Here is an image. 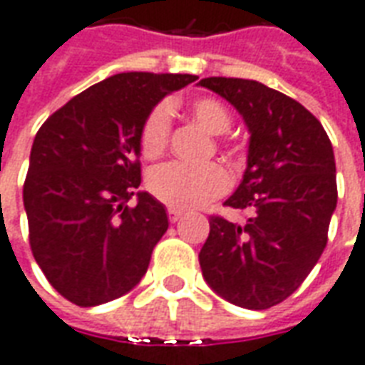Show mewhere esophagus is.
Here are the masks:
<instances>
[{
	"mask_svg": "<svg viewBox=\"0 0 365 365\" xmlns=\"http://www.w3.org/2000/svg\"><path fill=\"white\" fill-rule=\"evenodd\" d=\"M182 210H178V209H168V220L170 222H178L180 218H182Z\"/></svg>",
	"mask_w": 365,
	"mask_h": 365,
	"instance_id": "esophagus-1",
	"label": "esophagus"
}]
</instances>
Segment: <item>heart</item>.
<instances>
[{"label":"heart","instance_id":"obj_1","mask_svg":"<svg viewBox=\"0 0 365 365\" xmlns=\"http://www.w3.org/2000/svg\"><path fill=\"white\" fill-rule=\"evenodd\" d=\"M191 115L209 133L222 135L230 129L232 118L222 102L210 96L195 98L190 104ZM172 129V106L158 102L148 112L139 133V147L145 158H158L166 150ZM230 187V175L220 164L190 166L170 162L148 175L150 193L172 209H195L217 199Z\"/></svg>","mask_w":365,"mask_h":365}]
</instances>
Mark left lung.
I'll list each match as a JSON object with an SVG mask.
<instances>
[{"mask_svg": "<svg viewBox=\"0 0 365 365\" xmlns=\"http://www.w3.org/2000/svg\"><path fill=\"white\" fill-rule=\"evenodd\" d=\"M250 129L247 168L226 207L245 222L210 217L199 253L207 284L230 304L269 309L312 272L336 209L333 145L315 115L290 96L247 79L207 77Z\"/></svg>", "mask_w": 365, "mask_h": 365, "instance_id": "obj_1", "label": "left lung"}]
</instances>
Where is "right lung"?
I'll use <instances>...</instances> for the list:
<instances>
[{"instance_id": "obj_1", "label": "right lung", "mask_w": 365, "mask_h": 365, "mask_svg": "<svg viewBox=\"0 0 365 365\" xmlns=\"http://www.w3.org/2000/svg\"><path fill=\"white\" fill-rule=\"evenodd\" d=\"M195 75L120 73L53 112L34 137L23 201L32 255L48 282L81 307L128 294L168 230L141 185L139 133L147 114Z\"/></svg>"}]
</instances>
